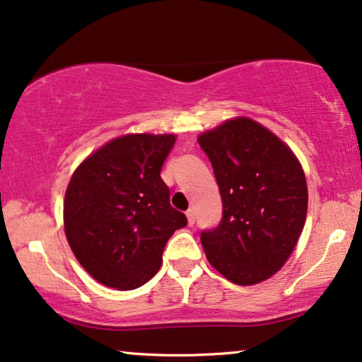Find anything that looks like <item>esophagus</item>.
I'll return each instance as SVG.
<instances>
[{
    "label": "esophagus",
    "instance_id": "obj_1",
    "mask_svg": "<svg viewBox=\"0 0 362 362\" xmlns=\"http://www.w3.org/2000/svg\"><path fill=\"white\" fill-rule=\"evenodd\" d=\"M187 220H189V225L192 226L195 223V211L194 210H187Z\"/></svg>",
    "mask_w": 362,
    "mask_h": 362
}]
</instances>
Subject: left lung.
Listing matches in <instances>:
<instances>
[{
	"label": "left lung",
	"instance_id": "1",
	"mask_svg": "<svg viewBox=\"0 0 362 362\" xmlns=\"http://www.w3.org/2000/svg\"><path fill=\"white\" fill-rule=\"evenodd\" d=\"M214 167L223 216L200 242L235 285L278 272L296 247L308 211L305 172L285 142L252 119L226 120L199 137Z\"/></svg>",
	"mask_w": 362,
	"mask_h": 362
}]
</instances>
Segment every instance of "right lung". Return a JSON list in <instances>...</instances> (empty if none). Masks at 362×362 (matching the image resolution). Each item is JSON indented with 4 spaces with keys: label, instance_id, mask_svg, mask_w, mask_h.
<instances>
[{
    "label": "right lung",
    "instance_id": "obj_1",
    "mask_svg": "<svg viewBox=\"0 0 362 362\" xmlns=\"http://www.w3.org/2000/svg\"><path fill=\"white\" fill-rule=\"evenodd\" d=\"M175 136L114 139L72 173L64 230L77 262L94 279L136 290L162 264L163 248L187 216L170 205L160 170Z\"/></svg>",
    "mask_w": 362,
    "mask_h": 362
}]
</instances>
